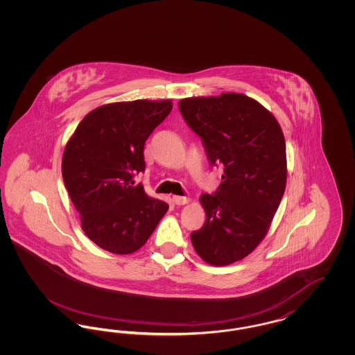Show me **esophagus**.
<instances>
[{
  "label": "esophagus",
  "mask_w": 355,
  "mask_h": 355,
  "mask_svg": "<svg viewBox=\"0 0 355 355\" xmlns=\"http://www.w3.org/2000/svg\"><path fill=\"white\" fill-rule=\"evenodd\" d=\"M190 200L187 198V197H180V196H175V197H173V202L175 203V205H178V206H181V205H185V203L189 202Z\"/></svg>",
  "instance_id": "obj_1"
}]
</instances>
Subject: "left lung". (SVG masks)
<instances>
[{
	"instance_id": "1",
	"label": "left lung",
	"mask_w": 355,
	"mask_h": 355,
	"mask_svg": "<svg viewBox=\"0 0 355 355\" xmlns=\"http://www.w3.org/2000/svg\"><path fill=\"white\" fill-rule=\"evenodd\" d=\"M178 107L210 165L223 168L218 189L201 196L206 220L191 243L207 263L226 266L269 230L286 187L285 137L270 112L243 94L185 98Z\"/></svg>"
}]
</instances>
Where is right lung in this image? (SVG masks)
Wrapping results in <instances>:
<instances>
[{
	"mask_svg": "<svg viewBox=\"0 0 355 355\" xmlns=\"http://www.w3.org/2000/svg\"><path fill=\"white\" fill-rule=\"evenodd\" d=\"M171 101L116 102L90 112L69 139L62 178L85 234L110 253H135L169 205L146 196L135 177L145 171L144 146L169 116Z\"/></svg>",
	"mask_w": 355,
	"mask_h": 355,
	"instance_id": "obj_1",
	"label": "right lung"
}]
</instances>
